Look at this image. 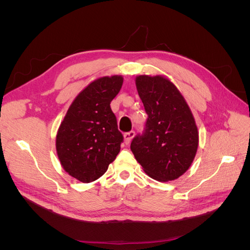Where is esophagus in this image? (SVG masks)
<instances>
[{
  "instance_id": "34e87169",
  "label": "esophagus",
  "mask_w": 250,
  "mask_h": 250,
  "mask_svg": "<svg viewBox=\"0 0 250 250\" xmlns=\"http://www.w3.org/2000/svg\"><path fill=\"white\" fill-rule=\"evenodd\" d=\"M133 137H134V131H129V132H126L124 134V142H125L126 145H128V144L131 142Z\"/></svg>"
}]
</instances>
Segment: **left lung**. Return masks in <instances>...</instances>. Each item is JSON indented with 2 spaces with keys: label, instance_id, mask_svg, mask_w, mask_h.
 <instances>
[{
  "label": "left lung",
  "instance_id": "1",
  "mask_svg": "<svg viewBox=\"0 0 250 250\" xmlns=\"http://www.w3.org/2000/svg\"><path fill=\"white\" fill-rule=\"evenodd\" d=\"M135 85L148 115L145 130L130 145L151 178L177 179L192 165L199 134L192 111L177 87L164 76L141 75Z\"/></svg>",
  "mask_w": 250,
  "mask_h": 250
}]
</instances>
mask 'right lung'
<instances>
[{"label": "right lung", "mask_w": 250, "mask_h": 250, "mask_svg": "<svg viewBox=\"0 0 250 250\" xmlns=\"http://www.w3.org/2000/svg\"><path fill=\"white\" fill-rule=\"evenodd\" d=\"M123 84L120 75L98 78L75 98L60 124L56 151L62 168L81 183H92L107 171L120 152L123 134L110 108Z\"/></svg>", "instance_id": "add662e5"}]
</instances>
